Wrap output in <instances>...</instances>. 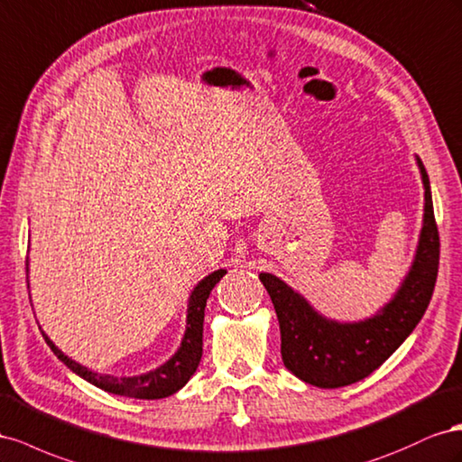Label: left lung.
<instances>
[{
  "instance_id": "1",
  "label": "left lung",
  "mask_w": 462,
  "mask_h": 462,
  "mask_svg": "<svg viewBox=\"0 0 462 462\" xmlns=\"http://www.w3.org/2000/svg\"><path fill=\"white\" fill-rule=\"evenodd\" d=\"M416 164L426 201L416 255L397 294L374 318L358 323L327 319L279 276L259 274L279 318L282 362L310 385L337 389L367 377L402 345L428 310L439 267V232L428 172L418 156Z\"/></svg>"
}]
</instances>
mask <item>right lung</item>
<instances>
[{"label": "right lung", "instance_id": "right-lung-1", "mask_svg": "<svg viewBox=\"0 0 462 462\" xmlns=\"http://www.w3.org/2000/svg\"><path fill=\"white\" fill-rule=\"evenodd\" d=\"M26 273H29V263H26ZM224 274H226V271L218 269L215 273H210L208 276H205V279L193 288V292L189 296V304H188V327H186V333H183L180 348L168 362H164L162 365H158L156 370H151L147 374L134 375V377H114V375L97 374L88 370V367L77 364L75 360L68 358V356H65L54 342L48 338L44 331H42V337L48 342L51 352H54L71 372H75L79 377H83L85 381H88V383H92L102 391H108L112 394H122V397H131V399H144V401L170 397V394H174L188 383L189 377L195 374L197 365L201 362L203 319H205L207 298L210 294V290L215 288V284L222 279ZM26 279H29V274H26Z\"/></svg>", "mask_w": 462, "mask_h": 462}]
</instances>
